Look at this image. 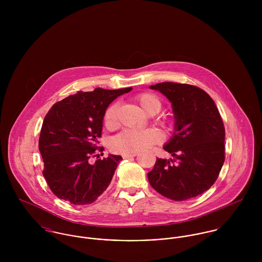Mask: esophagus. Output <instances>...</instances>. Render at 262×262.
Returning a JSON list of instances; mask_svg holds the SVG:
<instances>
[{"mask_svg": "<svg viewBox=\"0 0 262 262\" xmlns=\"http://www.w3.org/2000/svg\"><path fill=\"white\" fill-rule=\"evenodd\" d=\"M137 153H124L122 156L123 158H130V157H135Z\"/></svg>", "mask_w": 262, "mask_h": 262, "instance_id": "obj_1", "label": "esophagus"}]
</instances>
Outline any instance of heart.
Returning <instances> with one entry per match:
<instances>
[{"label": "heart", "instance_id": "1", "mask_svg": "<svg viewBox=\"0 0 262 262\" xmlns=\"http://www.w3.org/2000/svg\"><path fill=\"white\" fill-rule=\"evenodd\" d=\"M136 101L144 112L154 115L161 109L160 100L153 94L143 93L136 97ZM118 104L114 103L105 112L104 120L108 127H113L116 124ZM164 123V122H163ZM162 135L159 130L155 128L146 129H125L111 139V149L119 153H136L146 149L150 145L160 142Z\"/></svg>", "mask_w": 262, "mask_h": 262}]
</instances>
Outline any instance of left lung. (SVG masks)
<instances>
[{
    "instance_id": "1",
    "label": "left lung",
    "mask_w": 262,
    "mask_h": 262,
    "mask_svg": "<svg viewBox=\"0 0 262 262\" xmlns=\"http://www.w3.org/2000/svg\"><path fill=\"white\" fill-rule=\"evenodd\" d=\"M171 103L174 132L163 146L173 158H157L147 173L150 186L173 201L194 198L214 185L225 160V128L212 98L202 89L178 82L150 85Z\"/></svg>"
}]
</instances>
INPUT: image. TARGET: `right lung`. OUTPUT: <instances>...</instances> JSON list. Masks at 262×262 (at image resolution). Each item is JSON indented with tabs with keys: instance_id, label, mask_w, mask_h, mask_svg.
<instances>
[{
	"instance_id": "right-lung-1",
	"label": "right lung",
	"mask_w": 262,
	"mask_h": 262,
	"mask_svg": "<svg viewBox=\"0 0 262 262\" xmlns=\"http://www.w3.org/2000/svg\"><path fill=\"white\" fill-rule=\"evenodd\" d=\"M131 90L97 88L93 92H77L54 104L46 114L39 151L43 177L57 198L73 205H88L109 187L121 155L109 154L95 163L90 158L98 148L107 108Z\"/></svg>"
}]
</instances>
